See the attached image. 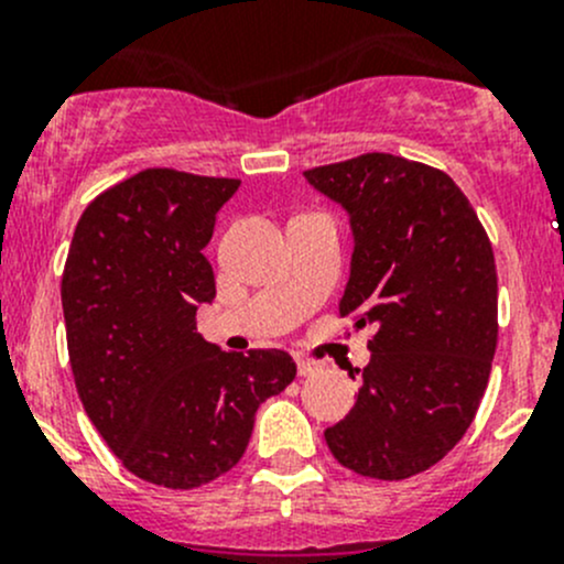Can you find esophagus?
I'll list each match as a JSON object with an SVG mask.
<instances>
[{
  "mask_svg": "<svg viewBox=\"0 0 564 564\" xmlns=\"http://www.w3.org/2000/svg\"><path fill=\"white\" fill-rule=\"evenodd\" d=\"M322 371V366L314 360H308V357H297V373L300 377H314V373Z\"/></svg>",
  "mask_w": 564,
  "mask_h": 564,
  "instance_id": "34e87169",
  "label": "esophagus"
}]
</instances>
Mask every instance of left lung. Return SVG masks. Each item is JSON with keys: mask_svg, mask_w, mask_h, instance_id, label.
Wrapping results in <instances>:
<instances>
[{"mask_svg": "<svg viewBox=\"0 0 564 564\" xmlns=\"http://www.w3.org/2000/svg\"><path fill=\"white\" fill-rule=\"evenodd\" d=\"M305 180L349 215L340 316L373 327L355 406L324 440L346 469L403 480L458 445L486 392L497 351L491 242L440 169L368 152Z\"/></svg>", "mask_w": 564, "mask_h": 564, "instance_id": "obj_1", "label": "left lung"}]
</instances>
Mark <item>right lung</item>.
<instances>
[{
    "instance_id": "1",
    "label": "right lung",
    "mask_w": 564,
    "mask_h": 564,
    "mask_svg": "<svg viewBox=\"0 0 564 564\" xmlns=\"http://www.w3.org/2000/svg\"><path fill=\"white\" fill-rule=\"evenodd\" d=\"M240 180L147 169L78 220L62 275L67 351L89 420L135 477L198 488L246 453L256 409L292 384L281 349L224 351L196 333L215 300L204 256Z\"/></svg>"
}]
</instances>
